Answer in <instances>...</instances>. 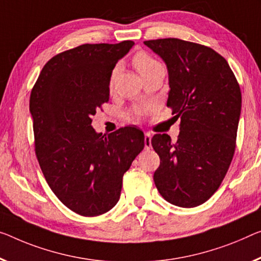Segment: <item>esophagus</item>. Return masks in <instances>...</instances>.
Instances as JSON below:
<instances>
[{"label":"esophagus","mask_w":261,"mask_h":261,"mask_svg":"<svg viewBox=\"0 0 261 261\" xmlns=\"http://www.w3.org/2000/svg\"><path fill=\"white\" fill-rule=\"evenodd\" d=\"M151 148V135L149 133L144 134V149H150Z\"/></svg>","instance_id":"34e87169"}]
</instances>
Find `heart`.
I'll use <instances>...</instances> for the list:
<instances>
[{"instance_id": "heart-1", "label": "heart", "mask_w": 261, "mask_h": 261, "mask_svg": "<svg viewBox=\"0 0 261 261\" xmlns=\"http://www.w3.org/2000/svg\"><path fill=\"white\" fill-rule=\"evenodd\" d=\"M133 63H134V66L136 67V70L139 71V73L141 75L143 73H146V72L150 71L151 69H154V67L161 65L158 61H155L153 57H150L149 55L144 54V52H140V54L136 55L134 57ZM114 74H115V71L113 72V77ZM142 113H143V108H136V110H134L133 112V114L136 115V117H138V115H141Z\"/></svg>"}]
</instances>
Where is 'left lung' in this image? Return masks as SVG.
<instances>
[{"label": "left lung", "mask_w": 261, "mask_h": 261, "mask_svg": "<svg viewBox=\"0 0 261 261\" xmlns=\"http://www.w3.org/2000/svg\"><path fill=\"white\" fill-rule=\"evenodd\" d=\"M167 65V106L181 120L177 142L156 134L151 146L160 167L154 182L174 205L195 207L206 202L225 177L232 161L242 111V92L225 58L211 47L163 38L146 41Z\"/></svg>", "instance_id": "obj_1"}]
</instances>
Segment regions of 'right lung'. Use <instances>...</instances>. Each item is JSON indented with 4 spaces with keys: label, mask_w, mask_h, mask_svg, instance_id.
Masks as SVG:
<instances>
[{
    "label": "right lung",
    "mask_w": 261,
    "mask_h": 261,
    "mask_svg": "<svg viewBox=\"0 0 261 261\" xmlns=\"http://www.w3.org/2000/svg\"><path fill=\"white\" fill-rule=\"evenodd\" d=\"M133 41L84 44L52 57L30 95L35 150L47 184L64 205L94 217L120 198L123 174L144 147L138 128L97 133L92 117L110 99V82Z\"/></svg>",
    "instance_id": "add662e5"
}]
</instances>
